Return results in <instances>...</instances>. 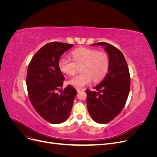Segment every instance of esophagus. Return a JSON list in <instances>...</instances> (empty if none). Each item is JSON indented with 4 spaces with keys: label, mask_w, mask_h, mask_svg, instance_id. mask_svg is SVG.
I'll return each instance as SVG.
<instances>
[{
    "label": "esophagus",
    "mask_w": 157,
    "mask_h": 157,
    "mask_svg": "<svg viewBox=\"0 0 157 157\" xmlns=\"http://www.w3.org/2000/svg\"><path fill=\"white\" fill-rule=\"evenodd\" d=\"M84 89H81V88H77V91L78 92H79L80 91H81V90H84Z\"/></svg>",
    "instance_id": "esophagus-1"
}]
</instances>
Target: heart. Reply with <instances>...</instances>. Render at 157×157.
<instances>
[{
  "label": "heart",
  "instance_id": "obj_1",
  "mask_svg": "<svg viewBox=\"0 0 157 157\" xmlns=\"http://www.w3.org/2000/svg\"><path fill=\"white\" fill-rule=\"evenodd\" d=\"M73 61L62 57L59 60V70L68 75H74L77 73L78 67L82 65V74L71 78L69 83L73 86L80 88L92 82H99L107 75L110 60L109 55L105 52L98 50L79 48L71 53Z\"/></svg>",
  "mask_w": 157,
  "mask_h": 157
}]
</instances>
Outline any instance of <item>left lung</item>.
<instances>
[{"mask_svg":"<svg viewBox=\"0 0 157 157\" xmlns=\"http://www.w3.org/2000/svg\"><path fill=\"white\" fill-rule=\"evenodd\" d=\"M91 45H101L107 52L110 64L102 81L93 88L86 90L87 108L92 119L106 124L115 118L124 108L130 88V75L126 59L122 52L105 42Z\"/></svg>","mask_w":157,"mask_h":157,"instance_id":"left-lung-1","label":"left lung"}]
</instances>
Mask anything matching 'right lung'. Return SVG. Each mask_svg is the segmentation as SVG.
<instances>
[{
	"instance_id": "obj_1",
	"label": "right lung",
	"mask_w": 157,
	"mask_h": 157,
	"mask_svg": "<svg viewBox=\"0 0 157 157\" xmlns=\"http://www.w3.org/2000/svg\"><path fill=\"white\" fill-rule=\"evenodd\" d=\"M73 46L59 42L46 44L28 65V96L36 111L52 124H60L67 119L77 93L69 84L62 90L65 77L58 67L61 56Z\"/></svg>"
}]
</instances>
